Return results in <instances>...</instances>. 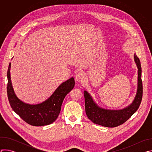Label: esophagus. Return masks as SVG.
Returning a JSON list of instances; mask_svg holds the SVG:
<instances>
[{"label": "esophagus", "instance_id": "34e87169", "mask_svg": "<svg viewBox=\"0 0 152 152\" xmlns=\"http://www.w3.org/2000/svg\"><path fill=\"white\" fill-rule=\"evenodd\" d=\"M76 79L78 82H83L85 79V75L83 72H79L76 76Z\"/></svg>", "mask_w": 152, "mask_h": 152}]
</instances>
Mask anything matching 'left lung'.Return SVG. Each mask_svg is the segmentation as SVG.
<instances>
[{"instance_id":"obj_1","label":"left lung","mask_w":152,"mask_h":152,"mask_svg":"<svg viewBox=\"0 0 152 152\" xmlns=\"http://www.w3.org/2000/svg\"><path fill=\"white\" fill-rule=\"evenodd\" d=\"M134 60L138 69L137 91L134 101L128 106L119 110L104 109L96 104L87 91H84L86 114L94 123L107 127H117L126 122L138 110L142 97V83L141 63L135 53Z\"/></svg>"}]
</instances>
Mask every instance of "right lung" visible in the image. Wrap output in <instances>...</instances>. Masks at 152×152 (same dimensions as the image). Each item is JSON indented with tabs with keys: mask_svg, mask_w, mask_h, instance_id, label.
<instances>
[{
	"mask_svg": "<svg viewBox=\"0 0 152 152\" xmlns=\"http://www.w3.org/2000/svg\"><path fill=\"white\" fill-rule=\"evenodd\" d=\"M11 63L7 72L8 98L13 111L25 122L34 126L48 125L58 118L62 102L66 95L75 86V79L72 77L62 83L52 95L43 102L30 104L20 100L15 95L11 80Z\"/></svg>",
	"mask_w": 152,
	"mask_h": 152,
	"instance_id": "right-lung-1",
	"label": "right lung"
}]
</instances>
